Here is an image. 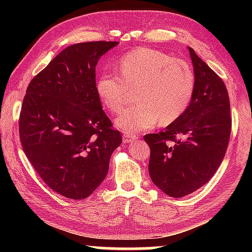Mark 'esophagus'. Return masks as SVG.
I'll return each mask as SVG.
<instances>
[{"label":"esophagus","mask_w":252,"mask_h":252,"mask_svg":"<svg viewBox=\"0 0 252 252\" xmlns=\"http://www.w3.org/2000/svg\"><path fill=\"white\" fill-rule=\"evenodd\" d=\"M135 140V136H129L127 134H123V142L132 143Z\"/></svg>","instance_id":"obj_1"}]
</instances>
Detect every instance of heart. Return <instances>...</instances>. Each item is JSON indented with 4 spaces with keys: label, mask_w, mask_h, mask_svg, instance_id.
Listing matches in <instances>:
<instances>
[{
    "label": "heart",
    "mask_w": 252,
    "mask_h": 252,
    "mask_svg": "<svg viewBox=\"0 0 252 252\" xmlns=\"http://www.w3.org/2000/svg\"><path fill=\"white\" fill-rule=\"evenodd\" d=\"M120 74L104 71L96 80V93L112 113L120 111L130 91L135 101L119 114L116 123L126 133L151 129L160 120L170 125L185 114L195 89L193 69L187 61L159 50L140 48L122 55Z\"/></svg>",
    "instance_id": "b5f03b06"
}]
</instances>
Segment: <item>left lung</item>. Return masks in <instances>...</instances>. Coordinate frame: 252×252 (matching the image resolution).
<instances>
[{"mask_svg": "<svg viewBox=\"0 0 252 252\" xmlns=\"http://www.w3.org/2000/svg\"><path fill=\"white\" fill-rule=\"evenodd\" d=\"M195 89L181 118L159 133L144 135L150 147L149 173L155 185L181 198L206 185L223 160L231 133L227 88L222 79L189 48Z\"/></svg>", "mask_w": 252, "mask_h": 252, "instance_id": "8db88e82", "label": "left lung"}]
</instances>
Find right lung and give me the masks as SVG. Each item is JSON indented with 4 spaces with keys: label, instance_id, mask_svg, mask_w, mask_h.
<instances>
[{
    "label": "right lung",
    "instance_id": "right-lung-1",
    "mask_svg": "<svg viewBox=\"0 0 252 252\" xmlns=\"http://www.w3.org/2000/svg\"><path fill=\"white\" fill-rule=\"evenodd\" d=\"M118 42L70 45L31 80L19 119L20 140L33 168L55 192L88 198L109 170L122 136L102 110L95 65Z\"/></svg>",
    "mask_w": 252,
    "mask_h": 252
}]
</instances>
